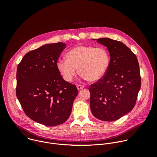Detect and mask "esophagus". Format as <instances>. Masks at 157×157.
I'll return each instance as SVG.
<instances>
[{
	"mask_svg": "<svg viewBox=\"0 0 157 157\" xmlns=\"http://www.w3.org/2000/svg\"><path fill=\"white\" fill-rule=\"evenodd\" d=\"M83 88H84V86H82V85H80V84L77 85V89H78V90H81V89H82Z\"/></svg>",
	"mask_w": 157,
	"mask_h": 157,
	"instance_id": "1",
	"label": "esophagus"
}]
</instances>
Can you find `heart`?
Instances as JSON below:
<instances>
[{"instance_id":"heart-1","label":"heart","mask_w":157,"mask_h":157,"mask_svg":"<svg viewBox=\"0 0 157 157\" xmlns=\"http://www.w3.org/2000/svg\"><path fill=\"white\" fill-rule=\"evenodd\" d=\"M109 62V54L105 48L79 45L67 53L66 58L58 59L56 68L67 82H71L73 79L78 68L83 79L95 82L105 75Z\"/></svg>"}]
</instances>
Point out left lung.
I'll return each mask as SVG.
<instances>
[{
  "label": "left lung",
  "mask_w": 157,
  "mask_h": 157,
  "mask_svg": "<svg viewBox=\"0 0 157 157\" xmlns=\"http://www.w3.org/2000/svg\"><path fill=\"white\" fill-rule=\"evenodd\" d=\"M107 47L110 56L104 77L89 87L93 116L103 121L124 116L136 104L141 86L136 55L123 43L109 38L93 39Z\"/></svg>",
  "instance_id": "obj_1"
}]
</instances>
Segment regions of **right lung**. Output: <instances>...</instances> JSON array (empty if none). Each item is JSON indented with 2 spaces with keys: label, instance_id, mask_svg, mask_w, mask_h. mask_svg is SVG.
Here are the masks:
<instances>
[{
  "label": "right lung",
  "instance_id": "add662e5",
  "mask_svg": "<svg viewBox=\"0 0 157 157\" xmlns=\"http://www.w3.org/2000/svg\"><path fill=\"white\" fill-rule=\"evenodd\" d=\"M66 46L62 42L44 44L27 53L17 66V99L29 118L47 126L67 121L78 94L76 86L64 81L56 68Z\"/></svg>",
  "mask_w": 157,
  "mask_h": 157
}]
</instances>
